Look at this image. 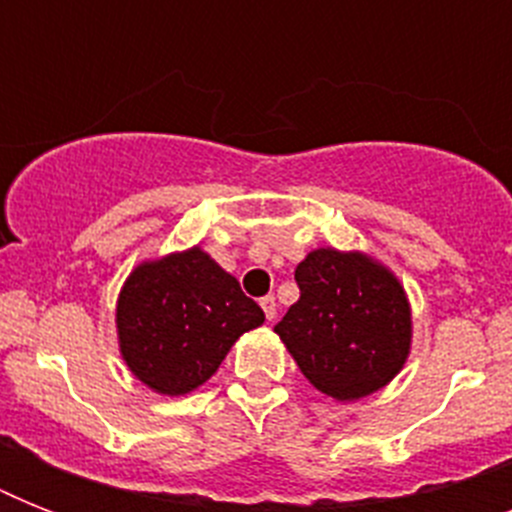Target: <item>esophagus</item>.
Here are the masks:
<instances>
[{
	"label": "esophagus",
	"instance_id": "obj_1",
	"mask_svg": "<svg viewBox=\"0 0 512 512\" xmlns=\"http://www.w3.org/2000/svg\"><path fill=\"white\" fill-rule=\"evenodd\" d=\"M260 308L265 311V319H268V321L276 319V297L265 295L263 300H260Z\"/></svg>",
	"mask_w": 512,
	"mask_h": 512
}]
</instances>
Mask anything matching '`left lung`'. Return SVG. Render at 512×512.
Masks as SVG:
<instances>
[{
  "label": "left lung",
  "mask_w": 512,
  "mask_h": 512,
  "mask_svg": "<svg viewBox=\"0 0 512 512\" xmlns=\"http://www.w3.org/2000/svg\"><path fill=\"white\" fill-rule=\"evenodd\" d=\"M295 281L300 300L273 329L313 388L356 401L401 372L412 311L388 268L361 252L313 249Z\"/></svg>",
  "instance_id": "8db88e82"
}]
</instances>
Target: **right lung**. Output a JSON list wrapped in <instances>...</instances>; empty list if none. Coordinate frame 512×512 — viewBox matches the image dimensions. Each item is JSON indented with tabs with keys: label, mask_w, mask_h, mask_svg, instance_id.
Listing matches in <instances>:
<instances>
[{
	"label": "right lung",
	"mask_w": 512,
	"mask_h": 512,
	"mask_svg": "<svg viewBox=\"0 0 512 512\" xmlns=\"http://www.w3.org/2000/svg\"><path fill=\"white\" fill-rule=\"evenodd\" d=\"M263 321V308L199 247L138 265L116 305L124 361L164 396L207 382L233 342Z\"/></svg>",
	"instance_id": "obj_1"
}]
</instances>
